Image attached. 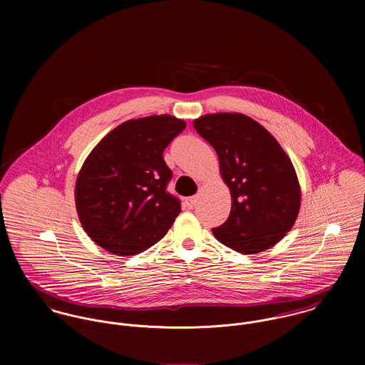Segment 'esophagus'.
<instances>
[{
	"label": "esophagus",
	"mask_w": 365,
	"mask_h": 365,
	"mask_svg": "<svg viewBox=\"0 0 365 365\" xmlns=\"http://www.w3.org/2000/svg\"><path fill=\"white\" fill-rule=\"evenodd\" d=\"M197 201H198V197H197V195H192V197H188V198L185 200V204H187L188 208H194L195 204H197Z\"/></svg>",
	"instance_id": "esophagus-1"
}]
</instances>
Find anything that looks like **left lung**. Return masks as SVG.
<instances>
[{
	"label": "left lung",
	"instance_id": "obj_1",
	"mask_svg": "<svg viewBox=\"0 0 365 365\" xmlns=\"http://www.w3.org/2000/svg\"><path fill=\"white\" fill-rule=\"evenodd\" d=\"M194 128L215 149L232 195L230 215L212 229L213 236L243 255L272 247L291 230L301 207L289 157L267 129L242 113L205 115Z\"/></svg>",
	"mask_w": 365,
	"mask_h": 365
}]
</instances>
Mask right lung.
Returning a JSON list of instances; mask_svg holds the SVG:
<instances>
[{"mask_svg": "<svg viewBox=\"0 0 365 365\" xmlns=\"http://www.w3.org/2000/svg\"><path fill=\"white\" fill-rule=\"evenodd\" d=\"M185 129L171 115L130 119L87 157L76 182V207L87 235L106 252L133 256L164 237L181 212L167 191L173 171L163 152Z\"/></svg>", "mask_w": 365, "mask_h": 365, "instance_id": "1", "label": "right lung"}]
</instances>
